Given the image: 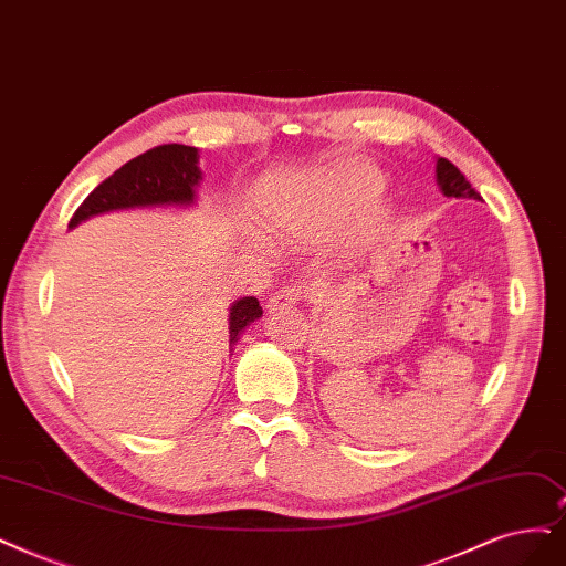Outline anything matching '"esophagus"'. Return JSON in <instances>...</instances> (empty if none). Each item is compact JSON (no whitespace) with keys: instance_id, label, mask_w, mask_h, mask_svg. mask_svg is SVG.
I'll list each match as a JSON object with an SVG mask.
<instances>
[{"instance_id":"34e87169","label":"esophagus","mask_w":566,"mask_h":566,"mask_svg":"<svg viewBox=\"0 0 566 566\" xmlns=\"http://www.w3.org/2000/svg\"><path fill=\"white\" fill-rule=\"evenodd\" d=\"M305 296H307V286L305 284H298V286L296 284H286V286H282L280 291H275V294L268 298V307H270V312L294 307Z\"/></svg>"}]
</instances>
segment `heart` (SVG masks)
<instances>
[{
    "instance_id": "b5f03b06",
    "label": "heart",
    "mask_w": 566,
    "mask_h": 566,
    "mask_svg": "<svg viewBox=\"0 0 566 566\" xmlns=\"http://www.w3.org/2000/svg\"><path fill=\"white\" fill-rule=\"evenodd\" d=\"M375 184L378 177L364 167H340V170L301 179L289 188L286 202L275 207L270 226L284 238L315 233L366 200ZM380 221L382 212L373 209L364 219V228H375Z\"/></svg>"
}]
</instances>
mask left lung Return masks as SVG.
Listing matches in <instances>:
<instances>
[{"instance_id": "1", "label": "left lung", "mask_w": 566, "mask_h": 566, "mask_svg": "<svg viewBox=\"0 0 566 566\" xmlns=\"http://www.w3.org/2000/svg\"><path fill=\"white\" fill-rule=\"evenodd\" d=\"M436 179L441 191L448 198H473L480 200V193L467 181V177L457 170L448 158H438L436 163Z\"/></svg>"}]
</instances>
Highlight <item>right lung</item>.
I'll list each match as a JSON object with an SVG mask.
<instances>
[{"mask_svg": "<svg viewBox=\"0 0 566 566\" xmlns=\"http://www.w3.org/2000/svg\"><path fill=\"white\" fill-rule=\"evenodd\" d=\"M200 181L198 149L184 144H160L95 186L88 198L78 205L70 219V228L88 217L112 212V209L146 207V205H188ZM263 310L254 296L238 301L230 310V345H235L247 324L259 319Z\"/></svg>", "mask_w": 566, "mask_h": 566, "instance_id": "add662e5", "label": "right lung"}]
</instances>
